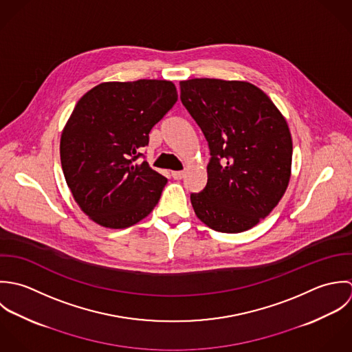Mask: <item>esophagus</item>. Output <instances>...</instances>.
Returning a JSON list of instances; mask_svg holds the SVG:
<instances>
[{
    "label": "esophagus",
    "instance_id": "esophagus-1",
    "mask_svg": "<svg viewBox=\"0 0 352 352\" xmlns=\"http://www.w3.org/2000/svg\"><path fill=\"white\" fill-rule=\"evenodd\" d=\"M171 175L174 179H182L185 177V171H173Z\"/></svg>",
    "mask_w": 352,
    "mask_h": 352
}]
</instances>
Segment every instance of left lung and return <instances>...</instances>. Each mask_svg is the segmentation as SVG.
I'll return each mask as SVG.
<instances>
[{
  "label": "left lung",
  "mask_w": 352,
  "mask_h": 352,
  "mask_svg": "<svg viewBox=\"0 0 352 352\" xmlns=\"http://www.w3.org/2000/svg\"><path fill=\"white\" fill-rule=\"evenodd\" d=\"M181 100L208 141V181L190 201L220 232L254 227L279 204L291 177L292 140L268 95L248 81L192 78Z\"/></svg>",
  "instance_id": "obj_1"
}]
</instances>
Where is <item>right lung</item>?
Wrapping results in <instances>:
<instances>
[{
	"instance_id": "right-lung-1",
	"label": "right lung",
	"mask_w": 352,
	"mask_h": 352,
	"mask_svg": "<svg viewBox=\"0 0 352 352\" xmlns=\"http://www.w3.org/2000/svg\"><path fill=\"white\" fill-rule=\"evenodd\" d=\"M177 100L171 81L142 78L102 82L77 102L60 155L72 196L91 220L126 228L155 208L167 179L138 159Z\"/></svg>"
}]
</instances>
